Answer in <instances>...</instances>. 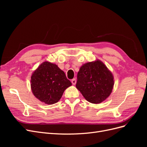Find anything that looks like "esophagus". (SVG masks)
I'll use <instances>...</instances> for the list:
<instances>
[{
  "instance_id": "1",
  "label": "esophagus",
  "mask_w": 147,
  "mask_h": 147,
  "mask_svg": "<svg viewBox=\"0 0 147 147\" xmlns=\"http://www.w3.org/2000/svg\"><path fill=\"white\" fill-rule=\"evenodd\" d=\"M72 84H74V85H75V84H76V82H77V81H76V79L75 78H74V79H72Z\"/></svg>"
}]
</instances>
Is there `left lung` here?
Returning a JSON list of instances; mask_svg holds the SVG:
<instances>
[{"label":"left lung","mask_w":147,"mask_h":147,"mask_svg":"<svg viewBox=\"0 0 147 147\" xmlns=\"http://www.w3.org/2000/svg\"><path fill=\"white\" fill-rule=\"evenodd\" d=\"M113 85L112 73L100 60L87 63L80 68L76 87L91 103L104 101L110 95Z\"/></svg>","instance_id":"8db88e82"}]
</instances>
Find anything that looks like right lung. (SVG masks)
Here are the masks:
<instances>
[{"label": "right lung", "mask_w": 147, "mask_h": 147, "mask_svg": "<svg viewBox=\"0 0 147 147\" xmlns=\"http://www.w3.org/2000/svg\"><path fill=\"white\" fill-rule=\"evenodd\" d=\"M30 83L34 95L49 105L58 102L64 91L72 85L63 71L48 61L43 62L32 73Z\"/></svg>", "instance_id": "add662e5"}]
</instances>
